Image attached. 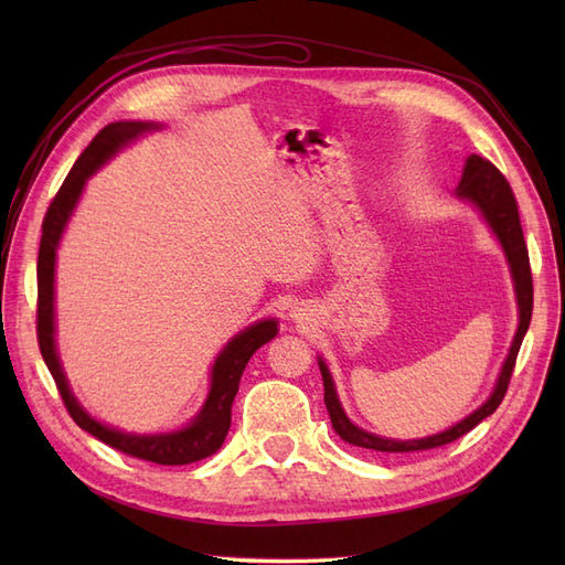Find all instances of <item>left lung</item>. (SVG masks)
<instances>
[{"label":"left lung","instance_id":"8db88e82","mask_svg":"<svg viewBox=\"0 0 565 565\" xmlns=\"http://www.w3.org/2000/svg\"><path fill=\"white\" fill-rule=\"evenodd\" d=\"M457 195L473 202L476 207L483 212L490 228L494 231V235L500 237V243H502L504 254L509 259V266H511V276H514V282H516L519 330L514 337V344H511V349H509L504 367L500 372L498 386H494L492 396L481 407H478L476 413H471L467 419L455 424L452 429L429 436V438H419V440H391V438H380V436L358 429L355 424L349 422L344 409H341V405H339L328 365L318 361L320 374H322V386H324V405H328L332 426H334V431L341 436V440L351 443V446L365 448V450H377V452H419V450L448 446V443L469 434L476 424H481L486 417H490L504 401L511 374H514L519 349H521L523 337L527 332L530 318H533V273H530V259H527V247L523 241L519 204H516L514 191H511V185L504 179V174L490 160H486L481 156H471L467 160L465 174H461V181L457 185Z\"/></svg>","mask_w":565,"mask_h":565}]
</instances>
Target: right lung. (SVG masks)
<instances>
[{
  "instance_id": "1",
  "label": "right lung",
  "mask_w": 565,
  "mask_h": 565,
  "mask_svg": "<svg viewBox=\"0 0 565 565\" xmlns=\"http://www.w3.org/2000/svg\"><path fill=\"white\" fill-rule=\"evenodd\" d=\"M150 129L158 127L150 122H113L100 129L94 136V141L84 148V152L73 164L71 174L65 177L56 198L51 200L46 216L42 221V241L38 256V344L51 377L56 382L67 415L75 419L79 429L89 431L98 440H104L106 446L125 455L152 461V465L177 467L210 457L221 448V443H224L231 429V405L237 393V384H241V377L245 372V365L256 349L264 347L266 341L278 334V322L262 320L237 334L216 358L212 370V391L193 424L185 426L183 431L160 436H136L117 431L84 413L71 393V386L65 382L54 344V266L61 233L75 210L84 181H87L96 169L110 156H115L125 143Z\"/></svg>"
}]
</instances>
